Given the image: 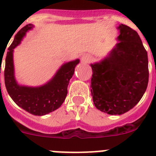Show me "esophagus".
<instances>
[{
    "label": "esophagus",
    "mask_w": 156,
    "mask_h": 156,
    "mask_svg": "<svg viewBox=\"0 0 156 156\" xmlns=\"http://www.w3.org/2000/svg\"><path fill=\"white\" fill-rule=\"evenodd\" d=\"M81 60L83 63H88L92 60V56L89 54H84L81 58Z\"/></svg>",
    "instance_id": "esophagus-1"
}]
</instances>
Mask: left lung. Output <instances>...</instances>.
<instances>
[{
    "label": "left lung",
    "mask_w": 156,
    "mask_h": 156,
    "mask_svg": "<svg viewBox=\"0 0 156 156\" xmlns=\"http://www.w3.org/2000/svg\"><path fill=\"white\" fill-rule=\"evenodd\" d=\"M119 42L93 70L91 93L95 107L109 115H122L140 101L148 83V59L136 31L124 24Z\"/></svg>",
    "instance_id": "left-lung-1"
}]
</instances>
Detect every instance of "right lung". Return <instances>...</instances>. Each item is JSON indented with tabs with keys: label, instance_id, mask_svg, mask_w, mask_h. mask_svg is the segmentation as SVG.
Returning a JSON list of instances; mask_svg holds the SVG:
<instances>
[{
	"label": "right lung",
	"instance_id": "1",
	"mask_svg": "<svg viewBox=\"0 0 156 156\" xmlns=\"http://www.w3.org/2000/svg\"><path fill=\"white\" fill-rule=\"evenodd\" d=\"M33 27L32 24H28L22 28L9 46L5 59V83L9 96L19 107L32 115L41 116L52 112L61 106L67 97L69 81L72 78L79 59L62 65L53 78L44 86H20L14 76L13 51L20 44L26 33Z\"/></svg>",
	"mask_w": 156,
	"mask_h": 156
}]
</instances>
